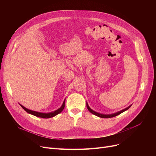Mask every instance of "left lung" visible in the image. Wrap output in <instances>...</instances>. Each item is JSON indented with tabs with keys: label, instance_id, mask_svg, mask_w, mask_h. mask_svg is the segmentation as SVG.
Masks as SVG:
<instances>
[{
	"label": "left lung",
	"instance_id": "8db88e82",
	"mask_svg": "<svg viewBox=\"0 0 156 156\" xmlns=\"http://www.w3.org/2000/svg\"><path fill=\"white\" fill-rule=\"evenodd\" d=\"M87 107L88 110L92 114H94V115L98 116V117L102 118H109L115 117V116L119 115V114H121L122 112H123L124 111H126L127 109H128L131 107V105L129 106V107L126 108L125 109H122V110H121V111H119V112H116V113H114V114H100V113H98V112H97L93 111L92 109H91L90 108L87 103Z\"/></svg>",
	"mask_w": 156,
	"mask_h": 156
}]
</instances>
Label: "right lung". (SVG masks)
I'll return each mask as SVG.
<instances>
[{
    "instance_id": "obj_1",
    "label": "right lung",
    "mask_w": 156,
    "mask_h": 156,
    "mask_svg": "<svg viewBox=\"0 0 156 156\" xmlns=\"http://www.w3.org/2000/svg\"><path fill=\"white\" fill-rule=\"evenodd\" d=\"M20 105L22 107V108L27 111L28 113L29 114H32V115L34 116H37V117H40V118H52V117H54L55 116H56L57 114H59L60 112H61L62 111V110L64 109V106H65V101H64L61 107L58 109L57 110L54 111V112H49V113H42V112H36V111H31V110H30V109H27L26 108H24V106H23L22 105L20 104Z\"/></svg>"
}]
</instances>
